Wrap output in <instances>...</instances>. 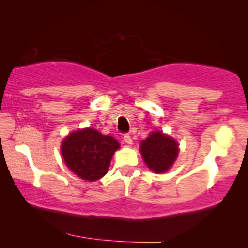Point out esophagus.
Instances as JSON below:
<instances>
[{"mask_svg": "<svg viewBox=\"0 0 248 248\" xmlns=\"http://www.w3.org/2000/svg\"><path fill=\"white\" fill-rule=\"evenodd\" d=\"M124 142H126L127 144H132L133 143V139H132V136L129 135V134H124Z\"/></svg>", "mask_w": 248, "mask_h": 248, "instance_id": "34e87169", "label": "esophagus"}]
</instances>
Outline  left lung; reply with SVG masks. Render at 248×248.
<instances>
[{
  "label": "left lung",
  "mask_w": 248,
  "mask_h": 248,
  "mask_svg": "<svg viewBox=\"0 0 248 248\" xmlns=\"http://www.w3.org/2000/svg\"><path fill=\"white\" fill-rule=\"evenodd\" d=\"M141 154L144 162L153 171L166 172L178 155V144L170 136L154 132L141 143Z\"/></svg>",
  "instance_id": "obj_1"
}]
</instances>
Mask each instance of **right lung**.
I'll use <instances>...</instances> for the list:
<instances>
[{
	"label": "right lung",
	"mask_w": 248,
	"mask_h": 248,
	"mask_svg": "<svg viewBox=\"0 0 248 248\" xmlns=\"http://www.w3.org/2000/svg\"><path fill=\"white\" fill-rule=\"evenodd\" d=\"M118 148L119 142L114 138L87 128L71 133L62 142V154L66 166L79 177L96 181L107 173Z\"/></svg>",
	"instance_id": "add662e5"
}]
</instances>
